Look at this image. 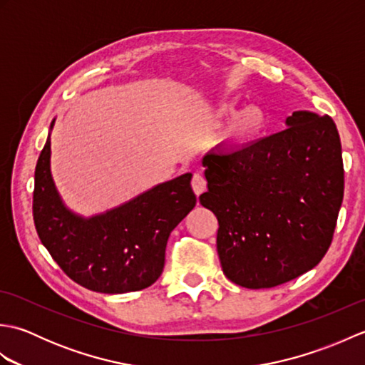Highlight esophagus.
<instances>
[{
    "label": "esophagus",
    "mask_w": 365,
    "mask_h": 365,
    "mask_svg": "<svg viewBox=\"0 0 365 365\" xmlns=\"http://www.w3.org/2000/svg\"><path fill=\"white\" fill-rule=\"evenodd\" d=\"M191 187L192 191L196 192V196L202 195V192L207 190V180L204 178V175H200L199 173H196L191 178Z\"/></svg>",
    "instance_id": "obj_1"
}]
</instances>
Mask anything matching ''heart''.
Listing matches in <instances>:
<instances>
[{"label":"heart","mask_w":365,"mask_h":365,"mask_svg":"<svg viewBox=\"0 0 365 365\" xmlns=\"http://www.w3.org/2000/svg\"><path fill=\"white\" fill-rule=\"evenodd\" d=\"M235 100L227 98L220 103L218 110L215 113L216 119H224L234 113ZM268 127V113L265 108L259 103L246 105L242 110L237 111L229 120L226 130L222 131L221 139L232 147L250 145L265 133Z\"/></svg>","instance_id":"1"}]
</instances>
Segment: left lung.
Instances as JSON below:
<instances>
[{"mask_svg": "<svg viewBox=\"0 0 365 365\" xmlns=\"http://www.w3.org/2000/svg\"><path fill=\"white\" fill-rule=\"evenodd\" d=\"M199 202L218 220L224 274L271 289L319 265L344 199L339 131L329 115L294 111L287 128L242 149L208 152Z\"/></svg>", "mask_w": 365, "mask_h": 365, "instance_id": "1", "label": "left lung"}]
</instances>
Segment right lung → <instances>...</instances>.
Wrapping results in <instances>:
<instances>
[{"label":"right lung","mask_w":365,"mask_h":365,"mask_svg":"<svg viewBox=\"0 0 365 365\" xmlns=\"http://www.w3.org/2000/svg\"><path fill=\"white\" fill-rule=\"evenodd\" d=\"M195 205L191 174H183L83 220L67 210L54 188L50 139L38 155L33 195L37 235L59 268L92 292L127 293L152 285L165 267L169 234Z\"/></svg>","instance_id":"obj_1"}]
</instances>
